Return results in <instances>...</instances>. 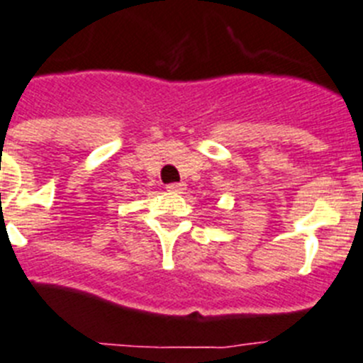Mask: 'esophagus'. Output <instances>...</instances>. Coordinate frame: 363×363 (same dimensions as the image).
<instances>
[{
    "label": "esophagus",
    "mask_w": 363,
    "mask_h": 363,
    "mask_svg": "<svg viewBox=\"0 0 363 363\" xmlns=\"http://www.w3.org/2000/svg\"><path fill=\"white\" fill-rule=\"evenodd\" d=\"M166 189H168L169 194H182V191L186 189V184H182V182H175V184L166 186Z\"/></svg>",
    "instance_id": "1"
}]
</instances>
